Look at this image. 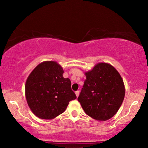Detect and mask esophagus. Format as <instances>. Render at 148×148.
<instances>
[{"instance_id": "obj_1", "label": "esophagus", "mask_w": 148, "mask_h": 148, "mask_svg": "<svg viewBox=\"0 0 148 148\" xmlns=\"http://www.w3.org/2000/svg\"><path fill=\"white\" fill-rule=\"evenodd\" d=\"M75 93H76L77 97H79V91H76V92H75Z\"/></svg>"}]
</instances>
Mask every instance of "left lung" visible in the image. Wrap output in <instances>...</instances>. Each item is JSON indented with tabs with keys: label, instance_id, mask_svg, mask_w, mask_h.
<instances>
[{
	"label": "left lung",
	"instance_id": "1",
	"mask_svg": "<svg viewBox=\"0 0 148 148\" xmlns=\"http://www.w3.org/2000/svg\"><path fill=\"white\" fill-rule=\"evenodd\" d=\"M84 74L86 80L78 101L91 118L108 120L118 112L123 101V80L118 71L108 63H98Z\"/></svg>",
	"mask_w": 148,
	"mask_h": 148
}]
</instances>
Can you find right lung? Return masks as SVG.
I'll return each mask as SVG.
<instances>
[{"instance_id":"1","label":"right lung","mask_w":148,"mask_h":148,"mask_svg":"<svg viewBox=\"0 0 148 148\" xmlns=\"http://www.w3.org/2000/svg\"><path fill=\"white\" fill-rule=\"evenodd\" d=\"M62 66L55 61L37 65L27 77L25 97L37 117L52 119L64 112L69 103L76 99L69 78L63 77Z\"/></svg>"}]
</instances>
